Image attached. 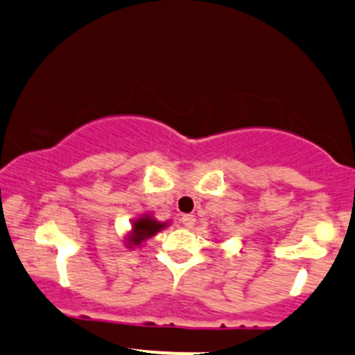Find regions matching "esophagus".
<instances>
[{
  "label": "esophagus",
  "mask_w": 355,
  "mask_h": 355,
  "mask_svg": "<svg viewBox=\"0 0 355 355\" xmlns=\"http://www.w3.org/2000/svg\"><path fill=\"white\" fill-rule=\"evenodd\" d=\"M182 225H184L185 227H193V225H196V216H192V214H185V216H182Z\"/></svg>",
  "instance_id": "obj_1"
}]
</instances>
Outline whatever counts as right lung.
Instances as JSON below:
<instances>
[{
	"label": "right lung",
	"mask_w": 355,
	"mask_h": 355,
	"mask_svg": "<svg viewBox=\"0 0 355 355\" xmlns=\"http://www.w3.org/2000/svg\"><path fill=\"white\" fill-rule=\"evenodd\" d=\"M168 226L166 223L156 221L151 214H141L139 218L132 219V227L128 234H125V246L128 248H139L149 238L155 236L156 233H159L162 230H165Z\"/></svg>",
	"instance_id": "add662e5"
}]
</instances>
